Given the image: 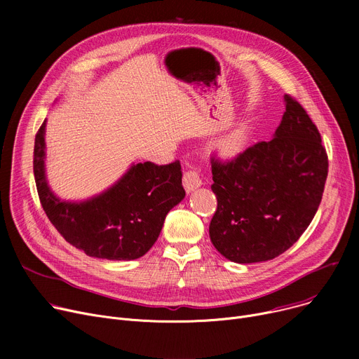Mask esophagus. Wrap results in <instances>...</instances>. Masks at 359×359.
Masks as SVG:
<instances>
[{"label":"esophagus","instance_id":"34e87169","mask_svg":"<svg viewBox=\"0 0 359 359\" xmlns=\"http://www.w3.org/2000/svg\"><path fill=\"white\" fill-rule=\"evenodd\" d=\"M201 184H202L201 176H199L198 172H195V170H189V172L184 173L183 186H184L186 192H194L195 189H198Z\"/></svg>","mask_w":359,"mask_h":359}]
</instances>
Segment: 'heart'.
<instances>
[{"instance_id":"1","label":"heart","mask_w":359,"mask_h":359,"mask_svg":"<svg viewBox=\"0 0 359 359\" xmlns=\"http://www.w3.org/2000/svg\"><path fill=\"white\" fill-rule=\"evenodd\" d=\"M243 142H244V130L243 129H236V130L231 132V134H229L227 137L221 138L218 141L217 147H218V149L221 151V153L227 154V156H233L241 148Z\"/></svg>"}]
</instances>
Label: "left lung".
Returning a JSON list of instances; mask_svg holds the SVG:
<instances>
[{"label":"left lung","mask_w":359,"mask_h":359,"mask_svg":"<svg viewBox=\"0 0 359 359\" xmlns=\"http://www.w3.org/2000/svg\"><path fill=\"white\" fill-rule=\"evenodd\" d=\"M271 141L234 160L212 158L215 249L236 263L271 260L288 250L314 218L327 177V154L307 111L288 94Z\"/></svg>","instance_id":"obj_1"}]
</instances>
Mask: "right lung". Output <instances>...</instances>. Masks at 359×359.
Here are the masks:
<instances>
[{
    "instance_id": "right-lung-1",
    "label": "right lung",
    "mask_w": 359,
    "mask_h": 359,
    "mask_svg": "<svg viewBox=\"0 0 359 359\" xmlns=\"http://www.w3.org/2000/svg\"><path fill=\"white\" fill-rule=\"evenodd\" d=\"M45 129L34 138L33 172L41 203L53 227L87 256L134 260L157 241L168 211L184 198L179 161L132 164L109 189L80 202L62 201L48 184Z\"/></svg>"
}]
</instances>
